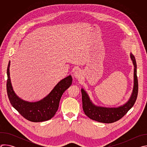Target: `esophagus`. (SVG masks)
Listing matches in <instances>:
<instances>
[{
    "instance_id": "esophagus-1",
    "label": "esophagus",
    "mask_w": 147,
    "mask_h": 147,
    "mask_svg": "<svg viewBox=\"0 0 147 147\" xmlns=\"http://www.w3.org/2000/svg\"><path fill=\"white\" fill-rule=\"evenodd\" d=\"M74 77L76 78H80L82 77V73L80 70H77L74 73Z\"/></svg>"
}]
</instances>
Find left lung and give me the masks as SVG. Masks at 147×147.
I'll return each mask as SVG.
<instances>
[{
	"instance_id": "1",
	"label": "left lung",
	"mask_w": 147,
	"mask_h": 147,
	"mask_svg": "<svg viewBox=\"0 0 147 147\" xmlns=\"http://www.w3.org/2000/svg\"><path fill=\"white\" fill-rule=\"evenodd\" d=\"M130 58L134 65V86L131 95L123 105L118 107L107 108L95 105L90 99L87 92L81 88L82 109L86 115L92 120L104 123H111L123 117L133 107L137 98L138 84L137 76V64L134 55L130 53Z\"/></svg>"
}]
</instances>
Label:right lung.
Here are the masks:
<instances>
[{
	"label": "right lung",
	"instance_id": "1",
	"mask_svg": "<svg viewBox=\"0 0 147 147\" xmlns=\"http://www.w3.org/2000/svg\"><path fill=\"white\" fill-rule=\"evenodd\" d=\"M10 61L7 69V92L13 107L25 119L32 122L47 121L52 118L58 109L63 94L71 85V76L60 80L43 99L36 102H28L21 99L14 92L10 77Z\"/></svg>",
	"mask_w": 147,
	"mask_h": 147
}]
</instances>
